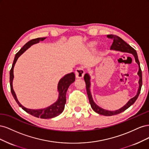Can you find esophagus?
<instances>
[{"label":"esophagus","instance_id":"34e87169","mask_svg":"<svg viewBox=\"0 0 149 149\" xmlns=\"http://www.w3.org/2000/svg\"><path fill=\"white\" fill-rule=\"evenodd\" d=\"M84 74V69L81 67L77 68L75 70V75L77 78H82Z\"/></svg>","mask_w":149,"mask_h":149}]
</instances>
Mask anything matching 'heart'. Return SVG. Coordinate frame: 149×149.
<instances>
[{
  "mask_svg": "<svg viewBox=\"0 0 149 149\" xmlns=\"http://www.w3.org/2000/svg\"><path fill=\"white\" fill-rule=\"evenodd\" d=\"M90 45H91V47H94V46L96 45V43H94V42L91 43V44Z\"/></svg>",
  "mask_w": 149,
  "mask_h": 149,
  "instance_id": "b5f03b06",
  "label": "heart"
}]
</instances>
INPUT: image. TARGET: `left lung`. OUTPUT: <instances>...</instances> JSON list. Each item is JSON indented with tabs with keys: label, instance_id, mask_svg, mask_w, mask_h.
I'll return each mask as SVG.
<instances>
[{
	"label": "left lung",
	"instance_id": "left-lung-1",
	"mask_svg": "<svg viewBox=\"0 0 149 149\" xmlns=\"http://www.w3.org/2000/svg\"><path fill=\"white\" fill-rule=\"evenodd\" d=\"M107 38L113 40V43H112V45L111 47V49H114V50H116V51H119L122 52H127L129 53L132 54L135 58V60H136V63L139 65V71L137 74L139 76V87L138 91L136 95L134 97L130 99V100L127 102V103L126 104H125L123 107H121L120 109L116 111H107V110L102 109V108L98 106L94 102L91 96V91H90V85H91V83H90V76L88 73H86L84 74V79L86 83V88L88 96L89 98V103L90 104H91L92 109L94 110V111L97 112V114L106 116H111L117 115L121 113V112H124V111L128 109L130 106H132L135 102H136L140 93H141V87L142 85V71L141 69V66H140V63L138 59V56H137L136 51L132 47H130L129 44L125 42L121 38L118 37V36H116L114 35H107Z\"/></svg>",
	"mask_w": 149,
	"mask_h": 149
}]
</instances>
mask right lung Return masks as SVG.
<instances>
[{
	"label": "right lung",
	"instance_id": "add662e5",
	"mask_svg": "<svg viewBox=\"0 0 149 149\" xmlns=\"http://www.w3.org/2000/svg\"><path fill=\"white\" fill-rule=\"evenodd\" d=\"M45 38L46 37L37 38L30 40L29 42L26 43L25 45L20 49V51L19 52H17L16 53L14 58V60H13V62L12 68L10 71V85L11 93L12 94V96H13V98L15 99V101L17 102L18 104H19V106L20 107H22L25 112L36 117V118H40L41 119H50L60 115L64 110L65 105L66 104V94L67 92V90L68 89L71 83H73L75 81V74L73 72L66 74L59 81L58 84V91L59 92L58 100L51 106H49L46 108H44V109H31L24 107L19 102V101H18L16 94L14 91H13L12 86V82L13 79V67H14L18 58H19V57L22 53L25 51H26V49H27L31 45H33V44L38 43L40 41H43V40H44Z\"/></svg>",
	"mask_w": 149,
	"mask_h": 149
}]
</instances>
